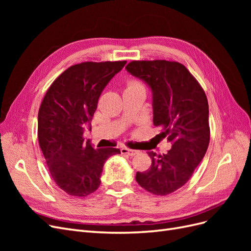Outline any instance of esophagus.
Wrapping results in <instances>:
<instances>
[{"instance_id":"1","label":"esophagus","mask_w":251,"mask_h":251,"mask_svg":"<svg viewBox=\"0 0 251 251\" xmlns=\"http://www.w3.org/2000/svg\"><path fill=\"white\" fill-rule=\"evenodd\" d=\"M121 153L126 154V155L131 156V157H134L135 155L138 154V151L131 150V149H127V148H123V149H121Z\"/></svg>"}]
</instances>
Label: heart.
<instances>
[{
    "instance_id": "b5f03b06",
    "label": "heart",
    "mask_w": 251,
    "mask_h": 251,
    "mask_svg": "<svg viewBox=\"0 0 251 251\" xmlns=\"http://www.w3.org/2000/svg\"><path fill=\"white\" fill-rule=\"evenodd\" d=\"M141 85L138 82V81H135V80H132L128 82V87H140Z\"/></svg>"
}]
</instances>
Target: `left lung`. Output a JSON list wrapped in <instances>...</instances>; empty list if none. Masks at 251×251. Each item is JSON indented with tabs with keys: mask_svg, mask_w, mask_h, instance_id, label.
Returning <instances> with one entry per match:
<instances>
[{
	"mask_svg": "<svg viewBox=\"0 0 251 251\" xmlns=\"http://www.w3.org/2000/svg\"><path fill=\"white\" fill-rule=\"evenodd\" d=\"M151 91L153 124L157 137H168L166 154L149 151L151 169L137 172L136 181L159 196L176 192L191 179L209 143L208 102L203 89L186 68L168 60H134L126 67Z\"/></svg>",
	"mask_w": 251,
	"mask_h": 251,
	"instance_id": "1",
	"label": "left lung"
}]
</instances>
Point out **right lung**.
Segmentation results:
<instances>
[{
  "instance_id": "1",
  "label": "right lung",
  "mask_w": 251,
  "mask_h": 251,
  "mask_svg": "<svg viewBox=\"0 0 251 251\" xmlns=\"http://www.w3.org/2000/svg\"><path fill=\"white\" fill-rule=\"evenodd\" d=\"M124 62L81 63L53 81L37 117V137L55 183L68 195L86 197L100 185L104 162L119 149H96L82 135L91 130L98 98Z\"/></svg>"
}]
</instances>
